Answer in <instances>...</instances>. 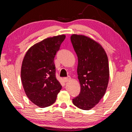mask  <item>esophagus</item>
I'll list each match as a JSON object with an SVG mask.
<instances>
[{
	"mask_svg": "<svg viewBox=\"0 0 132 132\" xmlns=\"http://www.w3.org/2000/svg\"><path fill=\"white\" fill-rule=\"evenodd\" d=\"M70 79H71V77H70V76H68L67 77H64V80L65 82H68V81H69Z\"/></svg>",
	"mask_w": 132,
	"mask_h": 132,
	"instance_id": "esophagus-1",
	"label": "esophagus"
}]
</instances>
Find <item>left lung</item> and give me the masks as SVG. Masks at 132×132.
I'll list each match as a JSON object with an SVG mask.
<instances>
[{"label": "left lung", "instance_id": "obj_1", "mask_svg": "<svg viewBox=\"0 0 132 132\" xmlns=\"http://www.w3.org/2000/svg\"><path fill=\"white\" fill-rule=\"evenodd\" d=\"M71 41L78 58L77 75L80 85V93L73 103L81 109L89 110L100 102L107 89L108 58L101 45L89 37L73 34Z\"/></svg>", "mask_w": 132, "mask_h": 132}]
</instances>
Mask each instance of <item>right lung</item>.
Masks as SVG:
<instances>
[{
	"label": "right lung",
	"mask_w": 132,
	"mask_h": 132,
	"mask_svg": "<svg viewBox=\"0 0 132 132\" xmlns=\"http://www.w3.org/2000/svg\"><path fill=\"white\" fill-rule=\"evenodd\" d=\"M65 38L61 35L43 39L26 52L21 70V79L29 99L40 108L53 104L62 86L56 77L54 59Z\"/></svg>",
	"instance_id": "1"
}]
</instances>
